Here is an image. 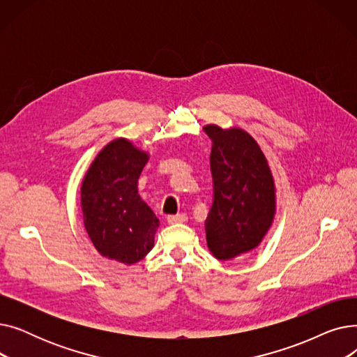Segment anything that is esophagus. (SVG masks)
Instances as JSON below:
<instances>
[{"label": "esophagus", "mask_w": 357, "mask_h": 357, "mask_svg": "<svg viewBox=\"0 0 357 357\" xmlns=\"http://www.w3.org/2000/svg\"><path fill=\"white\" fill-rule=\"evenodd\" d=\"M186 220H188V215H186L185 213H181V214H176V215H167L166 217V221L169 224H181V222H185Z\"/></svg>", "instance_id": "esophagus-1"}]
</instances>
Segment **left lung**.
Listing matches in <instances>:
<instances>
[{
	"mask_svg": "<svg viewBox=\"0 0 357 357\" xmlns=\"http://www.w3.org/2000/svg\"><path fill=\"white\" fill-rule=\"evenodd\" d=\"M213 142L214 201L205 220L210 252L231 260L256 249L276 213L275 182L268 160L248 131L204 127Z\"/></svg>",
	"mask_w": 357,
	"mask_h": 357,
	"instance_id": "left-lung-1",
	"label": "left lung"
}]
</instances>
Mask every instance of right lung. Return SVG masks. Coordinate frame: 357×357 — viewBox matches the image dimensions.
<instances>
[{
    "label": "right lung",
    "instance_id": "add662e5",
    "mask_svg": "<svg viewBox=\"0 0 357 357\" xmlns=\"http://www.w3.org/2000/svg\"><path fill=\"white\" fill-rule=\"evenodd\" d=\"M149 153L127 139L109 142L91 163L81 186L85 230L98 253L133 265L155 245L159 220L140 198L137 181Z\"/></svg>",
    "mask_w": 357,
    "mask_h": 357
}]
</instances>
